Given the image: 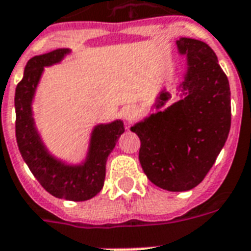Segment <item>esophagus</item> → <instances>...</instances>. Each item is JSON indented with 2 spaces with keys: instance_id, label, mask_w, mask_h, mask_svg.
<instances>
[{
  "instance_id": "34e87169",
  "label": "esophagus",
  "mask_w": 251,
  "mask_h": 251,
  "mask_svg": "<svg viewBox=\"0 0 251 251\" xmlns=\"http://www.w3.org/2000/svg\"><path fill=\"white\" fill-rule=\"evenodd\" d=\"M124 117L127 121H131L135 117V109L133 106H127L124 109Z\"/></svg>"
}]
</instances>
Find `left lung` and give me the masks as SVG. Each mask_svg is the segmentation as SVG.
<instances>
[{
    "mask_svg": "<svg viewBox=\"0 0 251 251\" xmlns=\"http://www.w3.org/2000/svg\"><path fill=\"white\" fill-rule=\"evenodd\" d=\"M187 55L182 82L186 97L131 126L140 137L142 170L155 186L186 192L209 173L227 140L231 124L229 79L210 46L193 38L177 41ZM169 93L159 94L157 107Z\"/></svg>",
    "mask_w": 251,
    "mask_h": 251,
    "instance_id": "8db88e82",
    "label": "left lung"
}]
</instances>
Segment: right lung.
<instances>
[{"mask_svg":"<svg viewBox=\"0 0 251 251\" xmlns=\"http://www.w3.org/2000/svg\"><path fill=\"white\" fill-rule=\"evenodd\" d=\"M69 49H57L27 61L24 77L16 88V138L22 158L46 192L68 201H86L101 192L106 176V159L125 131L122 121L94 127L88 158L82 165L69 166L51 157L37 133L31 101L45 66L57 64Z\"/></svg>","mask_w":251,"mask_h":251,"instance_id":"obj_1","label":"right lung"}]
</instances>
